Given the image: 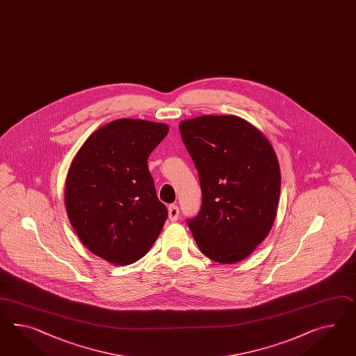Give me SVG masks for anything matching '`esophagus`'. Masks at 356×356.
Here are the masks:
<instances>
[{
    "instance_id": "34e87169",
    "label": "esophagus",
    "mask_w": 356,
    "mask_h": 356,
    "mask_svg": "<svg viewBox=\"0 0 356 356\" xmlns=\"http://www.w3.org/2000/svg\"><path fill=\"white\" fill-rule=\"evenodd\" d=\"M179 207L176 204H170L168 206V218L170 220L176 221L179 219Z\"/></svg>"
}]
</instances>
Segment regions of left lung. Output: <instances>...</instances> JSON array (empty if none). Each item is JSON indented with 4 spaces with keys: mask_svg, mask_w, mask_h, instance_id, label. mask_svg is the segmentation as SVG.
Instances as JSON below:
<instances>
[{
    "mask_svg": "<svg viewBox=\"0 0 356 356\" xmlns=\"http://www.w3.org/2000/svg\"><path fill=\"white\" fill-rule=\"evenodd\" d=\"M179 128L202 191L201 211L188 227L207 258L241 261L268 236L276 218L281 188L276 153L240 116H198Z\"/></svg>",
    "mask_w": 356,
    "mask_h": 356,
    "instance_id": "8db88e82",
    "label": "left lung"
}]
</instances>
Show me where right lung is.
<instances>
[{"instance_id": "1", "label": "right lung", "mask_w": 356, "mask_h": 356, "mask_svg": "<svg viewBox=\"0 0 356 356\" xmlns=\"http://www.w3.org/2000/svg\"><path fill=\"white\" fill-rule=\"evenodd\" d=\"M168 125L118 119L98 128L68 168L65 204L88 250L128 266L152 249L168 211L156 197L147 158Z\"/></svg>"}]
</instances>
